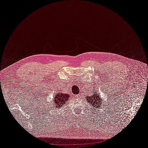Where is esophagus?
I'll list each match as a JSON object with an SVG mask.
<instances>
[{"label":"esophagus","instance_id":"obj_1","mask_svg":"<svg viewBox=\"0 0 148 148\" xmlns=\"http://www.w3.org/2000/svg\"><path fill=\"white\" fill-rule=\"evenodd\" d=\"M75 97H76V98H78V99H80L81 97V95L79 94V95H75Z\"/></svg>","mask_w":148,"mask_h":148}]
</instances>
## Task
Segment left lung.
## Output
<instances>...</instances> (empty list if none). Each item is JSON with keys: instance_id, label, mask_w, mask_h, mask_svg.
Segmentation results:
<instances>
[{"instance_id": "8db88e82", "label": "left lung", "mask_w": 148, "mask_h": 148, "mask_svg": "<svg viewBox=\"0 0 148 148\" xmlns=\"http://www.w3.org/2000/svg\"><path fill=\"white\" fill-rule=\"evenodd\" d=\"M86 100L88 102L91 104L93 107H100V106H101V102L102 100L100 99V97L99 94L95 93L92 96H87L86 97Z\"/></svg>"}]
</instances>
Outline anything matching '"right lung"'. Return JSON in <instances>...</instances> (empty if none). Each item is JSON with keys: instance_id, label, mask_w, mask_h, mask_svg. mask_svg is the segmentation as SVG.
Returning a JSON list of instances; mask_svg holds the SVG:
<instances>
[{"instance_id": "add662e5", "label": "right lung", "mask_w": 148, "mask_h": 148, "mask_svg": "<svg viewBox=\"0 0 148 148\" xmlns=\"http://www.w3.org/2000/svg\"><path fill=\"white\" fill-rule=\"evenodd\" d=\"M68 97H69V95L64 94V93H58L56 95L55 97V106L58 107H62L63 105H65L66 101H68Z\"/></svg>"}]
</instances>
